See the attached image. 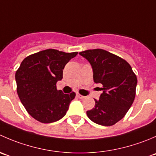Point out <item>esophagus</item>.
<instances>
[{"label":"esophagus","instance_id":"1","mask_svg":"<svg viewBox=\"0 0 156 156\" xmlns=\"http://www.w3.org/2000/svg\"><path fill=\"white\" fill-rule=\"evenodd\" d=\"M77 97H78V98H79V99L85 98V97H84V96L81 95V94H77Z\"/></svg>","mask_w":156,"mask_h":156}]
</instances>
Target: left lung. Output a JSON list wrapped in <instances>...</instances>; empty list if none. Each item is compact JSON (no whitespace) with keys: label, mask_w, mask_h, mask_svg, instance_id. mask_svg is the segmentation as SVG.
Returning <instances> with one entry per match:
<instances>
[{"label":"left lung","mask_w":156,"mask_h":156,"mask_svg":"<svg viewBox=\"0 0 156 156\" xmlns=\"http://www.w3.org/2000/svg\"><path fill=\"white\" fill-rule=\"evenodd\" d=\"M79 54L90 63L94 81L103 91L95 106L87 111L90 119L103 126H112L123 119L136 95L137 78L130 64L122 58L102 49L87 50Z\"/></svg>","instance_id":"8db88e82"}]
</instances>
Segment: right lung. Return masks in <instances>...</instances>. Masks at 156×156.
Here are the masks:
<instances>
[{"mask_svg":"<svg viewBox=\"0 0 156 156\" xmlns=\"http://www.w3.org/2000/svg\"><path fill=\"white\" fill-rule=\"evenodd\" d=\"M78 52L65 53L48 49L23 59L16 72V90L28 113L41 123H52L66 115L75 93L65 94L56 89L62 69Z\"/></svg>","mask_w":156,"mask_h":156,"instance_id":"obj_1","label":"right lung"}]
</instances>
